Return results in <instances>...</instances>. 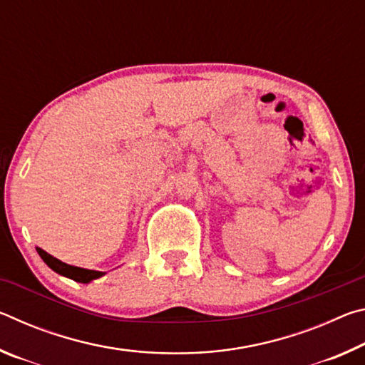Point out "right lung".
<instances>
[{
	"label": "right lung",
	"instance_id": "1",
	"mask_svg": "<svg viewBox=\"0 0 365 365\" xmlns=\"http://www.w3.org/2000/svg\"><path fill=\"white\" fill-rule=\"evenodd\" d=\"M36 251H38L40 257L46 262L48 267H51L54 272H58V274L67 277V279H72V280L80 282V283H88L91 280L100 279L101 275H104L103 272L80 269V267H73V265H69V264H66V262H61L59 259L53 257L51 255H48V252L43 251L41 248H36Z\"/></svg>",
	"mask_w": 365,
	"mask_h": 365
}]
</instances>
